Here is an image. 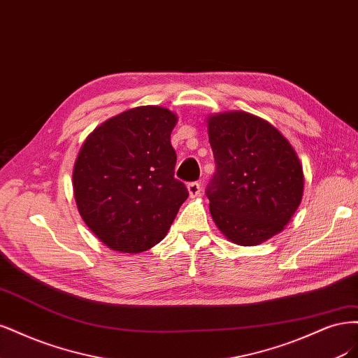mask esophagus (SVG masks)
Here are the masks:
<instances>
[{
    "instance_id": "obj_1",
    "label": "esophagus",
    "mask_w": 358,
    "mask_h": 358,
    "mask_svg": "<svg viewBox=\"0 0 358 358\" xmlns=\"http://www.w3.org/2000/svg\"><path fill=\"white\" fill-rule=\"evenodd\" d=\"M187 190L190 198H194V196H198L201 193V184L198 181H192L187 184Z\"/></svg>"
}]
</instances>
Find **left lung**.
<instances>
[{"label": "left lung", "mask_w": 358, "mask_h": 358, "mask_svg": "<svg viewBox=\"0 0 358 358\" xmlns=\"http://www.w3.org/2000/svg\"><path fill=\"white\" fill-rule=\"evenodd\" d=\"M208 136L215 174L206 196L217 227L244 247L280 234L303 196V169L292 144L245 111L210 116Z\"/></svg>", "instance_id": "1"}]
</instances>
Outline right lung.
<instances>
[{
  "label": "right lung",
  "instance_id": "right-lung-1",
  "mask_svg": "<svg viewBox=\"0 0 358 358\" xmlns=\"http://www.w3.org/2000/svg\"><path fill=\"white\" fill-rule=\"evenodd\" d=\"M176 123L168 108L136 107L99 124L80 148L73 171L77 208L108 248L134 255L155 247L187 199L174 177Z\"/></svg>",
  "mask_w": 358,
  "mask_h": 358
}]
</instances>
